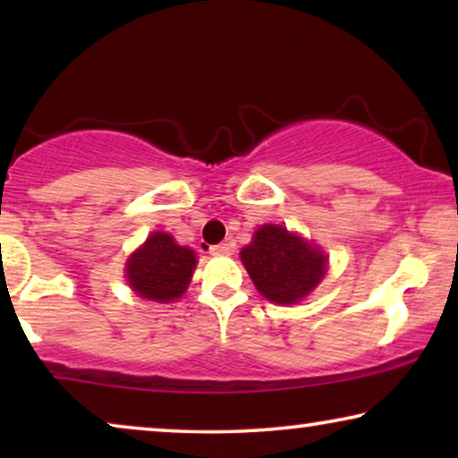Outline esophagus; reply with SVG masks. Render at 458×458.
Wrapping results in <instances>:
<instances>
[{
	"label": "esophagus",
	"mask_w": 458,
	"mask_h": 458,
	"mask_svg": "<svg viewBox=\"0 0 458 458\" xmlns=\"http://www.w3.org/2000/svg\"><path fill=\"white\" fill-rule=\"evenodd\" d=\"M233 250H231L229 243H218V246H212L210 248V254L212 256H229Z\"/></svg>",
	"instance_id": "obj_1"
}]
</instances>
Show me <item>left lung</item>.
<instances>
[{
  "label": "left lung",
  "mask_w": 458,
  "mask_h": 458,
  "mask_svg": "<svg viewBox=\"0 0 458 458\" xmlns=\"http://www.w3.org/2000/svg\"><path fill=\"white\" fill-rule=\"evenodd\" d=\"M240 256L256 290L275 304H298L327 271V256L318 246L284 225H262Z\"/></svg>",
  "instance_id": "left-lung-1"
}]
</instances>
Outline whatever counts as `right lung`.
<instances>
[{
    "mask_svg": "<svg viewBox=\"0 0 458 458\" xmlns=\"http://www.w3.org/2000/svg\"><path fill=\"white\" fill-rule=\"evenodd\" d=\"M196 265V252L191 248L179 246L173 235L154 231L146 243L131 254L124 277L137 296L166 304L183 296Z\"/></svg>",
    "mask_w": 458,
    "mask_h": 458,
    "instance_id": "1",
    "label": "right lung"
}]
</instances>
